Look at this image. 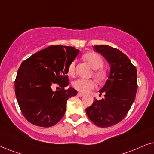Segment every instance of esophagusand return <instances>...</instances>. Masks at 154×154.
<instances>
[{"mask_svg": "<svg viewBox=\"0 0 154 154\" xmlns=\"http://www.w3.org/2000/svg\"><path fill=\"white\" fill-rule=\"evenodd\" d=\"M77 95H78V96H79V97H82V96H85V94H82V93H78L77 94Z\"/></svg>", "mask_w": 154, "mask_h": 154, "instance_id": "obj_1", "label": "esophagus"}]
</instances>
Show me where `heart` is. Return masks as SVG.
Here are the masks:
<instances>
[{
	"instance_id": "obj_1",
	"label": "heart",
	"mask_w": 154,
	"mask_h": 154,
	"mask_svg": "<svg viewBox=\"0 0 154 154\" xmlns=\"http://www.w3.org/2000/svg\"><path fill=\"white\" fill-rule=\"evenodd\" d=\"M83 58L89 64L91 65L92 68L95 69L94 72V77L98 80L103 81L106 77V72L102 69H99L103 67V60L100 55L94 52H89L85 53ZM76 62L75 60L72 61L69 64L68 73L70 75H73L75 72ZM72 87L76 90L82 93H87L90 90L94 89L96 87V82L94 79H77L72 82Z\"/></svg>"
}]
</instances>
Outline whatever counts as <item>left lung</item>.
<instances>
[{
    "instance_id": "1",
    "label": "left lung",
    "mask_w": 154,
    "mask_h": 154,
    "mask_svg": "<svg viewBox=\"0 0 154 154\" xmlns=\"http://www.w3.org/2000/svg\"><path fill=\"white\" fill-rule=\"evenodd\" d=\"M109 63L110 75L105 85L100 90L104 98L86 108L91 121L101 128H108L118 124L128 114L136 96L137 68L125 53L108 45L94 46Z\"/></svg>"
}]
</instances>
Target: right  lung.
Segmentation results:
<instances>
[{"label": "right lung", "instance_id": "obj_1", "mask_svg": "<svg viewBox=\"0 0 154 154\" xmlns=\"http://www.w3.org/2000/svg\"><path fill=\"white\" fill-rule=\"evenodd\" d=\"M79 50L66 46H51L22 63L15 81L18 105L26 120L34 125L48 128L60 121L69 98L77 95L69 85V64ZM55 85L60 87L52 91Z\"/></svg>", "mask_w": 154, "mask_h": 154}]
</instances>
